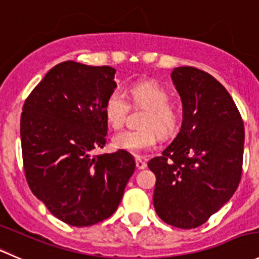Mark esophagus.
Segmentation results:
<instances>
[{"label":"esophagus","mask_w":259,"mask_h":259,"mask_svg":"<svg viewBox=\"0 0 259 259\" xmlns=\"http://www.w3.org/2000/svg\"><path fill=\"white\" fill-rule=\"evenodd\" d=\"M136 166H137L138 170H143V168H146V166H147V163H146L145 161L142 160V158L136 157Z\"/></svg>","instance_id":"1"}]
</instances>
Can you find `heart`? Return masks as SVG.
Segmentation results:
<instances>
[{
	"label": "heart",
	"mask_w": 259,
	"mask_h": 259,
	"mask_svg": "<svg viewBox=\"0 0 259 259\" xmlns=\"http://www.w3.org/2000/svg\"><path fill=\"white\" fill-rule=\"evenodd\" d=\"M130 102L133 107L145 108L140 130H127L113 136V146L132 155H142L156 147L158 135L163 138L172 137L178 133L183 121V111L176 104L170 103V93L158 81L138 80L127 89ZM104 116L107 122L118 130L123 127L130 103L124 94L113 91L104 102Z\"/></svg>",
	"instance_id": "heart-1"
}]
</instances>
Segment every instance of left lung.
Returning a JSON list of instances; mask_svg holds the SVG:
<instances>
[{
  "mask_svg": "<svg viewBox=\"0 0 259 259\" xmlns=\"http://www.w3.org/2000/svg\"><path fill=\"white\" fill-rule=\"evenodd\" d=\"M171 78L183 102V123L162 155L148 161L156 175L153 206L167 224L193 229L215 214L239 185L244 124L213 75L181 66Z\"/></svg>",
  "mask_w": 259,
  "mask_h": 259,
  "instance_id": "1",
  "label": "left lung"
}]
</instances>
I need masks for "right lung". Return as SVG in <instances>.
<instances>
[{
    "instance_id": "obj_1",
    "label": "right lung",
    "mask_w": 259,
    "mask_h": 259,
    "mask_svg": "<svg viewBox=\"0 0 259 259\" xmlns=\"http://www.w3.org/2000/svg\"><path fill=\"white\" fill-rule=\"evenodd\" d=\"M111 66L64 61L48 71L22 107L26 181L53 215L89 227L118 208L136 163L126 151L92 156L106 145L104 102L117 87Z\"/></svg>"
}]
</instances>
